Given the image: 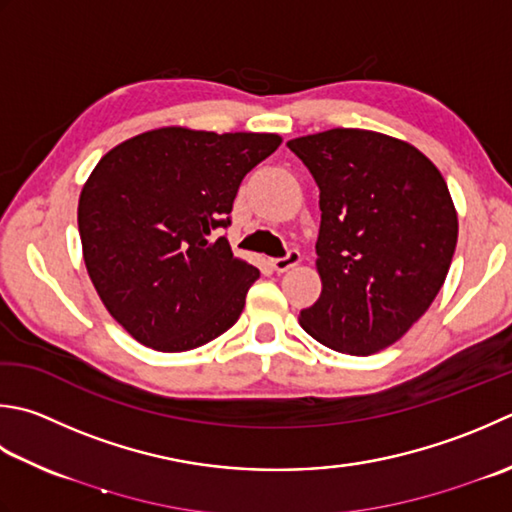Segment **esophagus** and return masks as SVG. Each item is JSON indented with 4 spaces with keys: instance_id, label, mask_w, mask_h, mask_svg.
<instances>
[{
    "instance_id": "esophagus-1",
    "label": "esophagus",
    "mask_w": 512,
    "mask_h": 512,
    "mask_svg": "<svg viewBox=\"0 0 512 512\" xmlns=\"http://www.w3.org/2000/svg\"><path fill=\"white\" fill-rule=\"evenodd\" d=\"M299 262H302V253L299 250H288V253L284 257H277V259H270V266H273L277 273H286V270H290L293 266H297Z\"/></svg>"
}]
</instances>
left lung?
Masks as SVG:
<instances>
[{"instance_id": "8db88e82", "label": "left lung", "mask_w": 512, "mask_h": 512, "mask_svg": "<svg viewBox=\"0 0 512 512\" xmlns=\"http://www.w3.org/2000/svg\"><path fill=\"white\" fill-rule=\"evenodd\" d=\"M319 186L322 295L299 313L319 344L373 355L433 304L457 246L444 177L402 139L333 128L290 139Z\"/></svg>"}]
</instances>
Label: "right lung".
<instances>
[{
    "label": "right lung",
    "mask_w": 512,
    "mask_h": 512,
    "mask_svg": "<svg viewBox=\"0 0 512 512\" xmlns=\"http://www.w3.org/2000/svg\"><path fill=\"white\" fill-rule=\"evenodd\" d=\"M279 144L273 133L168 126L99 159L77 208L84 262L108 313L139 344L193 350L242 315L259 270L217 235L246 173Z\"/></svg>",
    "instance_id": "1"
}]
</instances>
